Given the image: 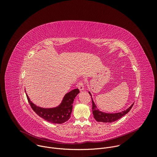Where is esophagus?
<instances>
[{"instance_id":"obj_1","label":"esophagus","mask_w":157,"mask_h":157,"mask_svg":"<svg viewBox=\"0 0 157 157\" xmlns=\"http://www.w3.org/2000/svg\"><path fill=\"white\" fill-rule=\"evenodd\" d=\"M78 87L79 88V90L81 91L82 90H84V82L82 81H81L78 82Z\"/></svg>"}]
</instances>
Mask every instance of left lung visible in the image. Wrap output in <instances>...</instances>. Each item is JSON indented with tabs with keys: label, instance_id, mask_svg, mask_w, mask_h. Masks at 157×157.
<instances>
[{
	"label": "left lung",
	"instance_id": "1",
	"mask_svg": "<svg viewBox=\"0 0 157 157\" xmlns=\"http://www.w3.org/2000/svg\"><path fill=\"white\" fill-rule=\"evenodd\" d=\"M89 94L91 95V93L89 92ZM91 99H92V98H91ZM92 104H93L92 109H93V113L94 115V118L98 122H105V123L113 122H115L117 120L121 119L122 117H123L124 116H125L126 114H127L128 113L133 105V104L127 110H124V111L121 112V113H114V114H107V113H102V112L99 111L97 109L96 105H95L94 102L93 101V99H92Z\"/></svg>",
	"mask_w": 157,
	"mask_h": 157
}]
</instances>
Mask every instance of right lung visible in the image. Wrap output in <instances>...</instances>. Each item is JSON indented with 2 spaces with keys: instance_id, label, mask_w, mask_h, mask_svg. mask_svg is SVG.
<instances>
[{
  "instance_id": "right-lung-1",
  "label": "right lung",
  "mask_w": 157,
  "mask_h": 157,
  "mask_svg": "<svg viewBox=\"0 0 157 157\" xmlns=\"http://www.w3.org/2000/svg\"><path fill=\"white\" fill-rule=\"evenodd\" d=\"M79 93L78 89H75L66 94L61 104L55 108L44 109L33 104L27 95L28 101L35 113L45 121L53 124H63L71 117L73 103L75 97Z\"/></svg>"
}]
</instances>
